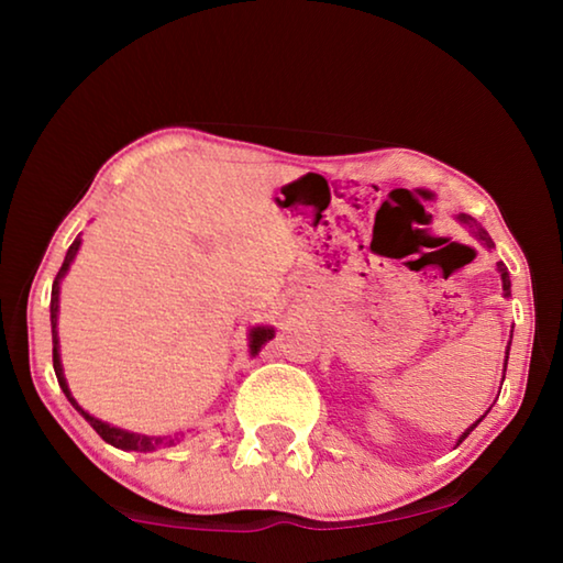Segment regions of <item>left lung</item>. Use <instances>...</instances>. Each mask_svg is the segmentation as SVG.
<instances>
[{
  "instance_id": "obj_1",
  "label": "left lung",
  "mask_w": 563,
  "mask_h": 563,
  "mask_svg": "<svg viewBox=\"0 0 563 563\" xmlns=\"http://www.w3.org/2000/svg\"><path fill=\"white\" fill-rule=\"evenodd\" d=\"M460 221H464L466 225H470V228H472V231H474V235H476V238H479V241H482L484 245H489V247L494 245V243H492V238H489V233H487V231H484V228H482L479 223H476L472 216H464V213H462V216H460ZM497 268H499V273H501V283H504V295H507V298H509V295H511V290H509V288H511V280H509V271H507V265H504V263H497ZM509 345H511V340H509ZM507 360H509V350H507ZM507 360H504V369H507ZM479 422H482V419H479ZM474 427H476V424H472V427H470V430H466V432L462 434V440H466V434H470V432L474 430ZM462 440H460V442H462Z\"/></svg>"
}]
</instances>
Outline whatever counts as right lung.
Here are the masks:
<instances>
[{
    "mask_svg": "<svg viewBox=\"0 0 563 563\" xmlns=\"http://www.w3.org/2000/svg\"><path fill=\"white\" fill-rule=\"evenodd\" d=\"M79 245H81V241H79V238H76V241L69 245V251H66V258H64L62 268H59V273H56L54 285H52V342H54L52 360H54V373H56V379H59V387L64 389V395L69 397V402L84 415V419H87V422L93 427V430H97V434L101 437V440L109 442L111 446H119V450H129V452H151V450H156V446H161V444L170 446L174 442H178V437H174V440H166V437H164V440H161V437H158V440H154V437H146V434H133V432H126V430H119V427H111L107 422H101V419L91 417L89 412H84V409L76 405V399L69 393V385H66L64 373H62V362H59V338H56V312H59V280L64 278V273L69 271V265L74 261L76 251H79ZM271 338H273V330L271 328H253V332H251V352H253V355H258V350Z\"/></svg>",
    "mask_w": 563,
    "mask_h": 563,
    "instance_id": "right-lung-1",
    "label": "right lung"
}]
</instances>
